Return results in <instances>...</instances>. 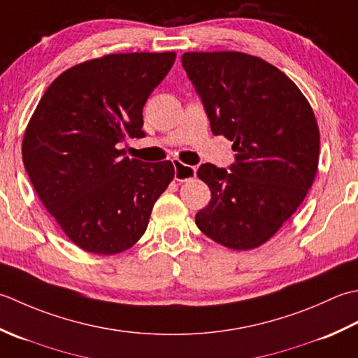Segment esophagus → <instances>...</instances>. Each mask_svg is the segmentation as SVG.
<instances>
[{"label": "esophagus", "instance_id": "obj_1", "mask_svg": "<svg viewBox=\"0 0 358 358\" xmlns=\"http://www.w3.org/2000/svg\"><path fill=\"white\" fill-rule=\"evenodd\" d=\"M196 176V166L192 165H185L182 162H174V179L178 182H185L193 179Z\"/></svg>", "mask_w": 358, "mask_h": 358}]
</instances>
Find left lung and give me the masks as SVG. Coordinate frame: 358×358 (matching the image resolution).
<instances>
[{
    "label": "left lung",
    "instance_id": "8db88e82",
    "mask_svg": "<svg viewBox=\"0 0 358 358\" xmlns=\"http://www.w3.org/2000/svg\"><path fill=\"white\" fill-rule=\"evenodd\" d=\"M182 64L202 99L215 136L233 142L231 171L202 164L211 199L196 225L215 243L252 250L301 206L315 180L320 129L292 80L259 57L235 50L185 52Z\"/></svg>",
    "mask_w": 358,
    "mask_h": 358
}]
</instances>
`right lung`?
Returning <instances> with one entry per match:
<instances>
[{"label": "right lung", "mask_w": 358, "mask_h": 358, "mask_svg": "<svg viewBox=\"0 0 358 358\" xmlns=\"http://www.w3.org/2000/svg\"><path fill=\"white\" fill-rule=\"evenodd\" d=\"M176 52L109 54L62 72L29 120L21 155L43 206L90 253L128 250L174 178L170 160L123 156L125 137L145 136L143 105Z\"/></svg>", "instance_id": "add662e5"}]
</instances>
